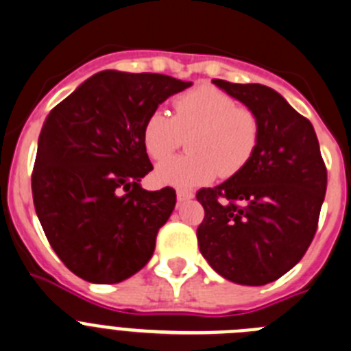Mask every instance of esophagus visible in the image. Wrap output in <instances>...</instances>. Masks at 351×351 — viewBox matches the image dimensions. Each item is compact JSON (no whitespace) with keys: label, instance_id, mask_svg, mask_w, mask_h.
<instances>
[{"label":"esophagus","instance_id":"34e87169","mask_svg":"<svg viewBox=\"0 0 351 351\" xmlns=\"http://www.w3.org/2000/svg\"><path fill=\"white\" fill-rule=\"evenodd\" d=\"M193 193L188 191V189H178V202H186L191 200Z\"/></svg>","mask_w":351,"mask_h":351}]
</instances>
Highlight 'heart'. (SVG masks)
Segmentation results:
<instances>
[{
  "mask_svg": "<svg viewBox=\"0 0 351 351\" xmlns=\"http://www.w3.org/2000/svg\"><path fill=\"white\" fill-rule=\"evenodd\" d=\"M170 117L154 109L143 125V144L149 158L163 162L182 144L189 151L162 163L158 181L191 188L205 184L219 173L230 178L252 158L259 141V123L250 109L210 85L195 86L176 95Z\"/></svg>",
  "mask_w": 351,
  "mask_h": 351,
  "instance_id": "b5f03b06",
  "label": "heart"
}]
</instances>
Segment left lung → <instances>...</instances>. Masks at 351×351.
Instances as JSON below:
<instances>
[{
  "label": "left lung",
  "mask_w": 351,
  "mask_h": 351,
  "mask_svg": "<svg viewBox=\"0 0 351 351\" xmlns=\"http://www.w3.org/2000/svg\"><path fill=\"white\" fill-rule=\"evenodd\" d=\"M256 114L252 158L197 200L202 256L226 280L265 285L294 268L310 247L327 188V169L310 120L259 83L212 80Z\"/></svg>",
  "instance_id": "left-lung-1"
}]
</instances>
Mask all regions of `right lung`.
<instances>
[{
	"mask_svg": "<svg viewBox=\"0 0 351 351\" xmlns=\"http://www.w3.org/2000/svg\"><path fill=\"white\" fill-rule=\"evenodd\" d=\"M191 82L101 71L51 109L31 186L38 219L60 261L92 284H118L147 265L176 191H147L143 125Z\"/></svg>",
	"mask_w": 351,
	"mask_h": 351,
	"instance_id": "add662e5",
	"label": "right lung"
}]
</instances>
